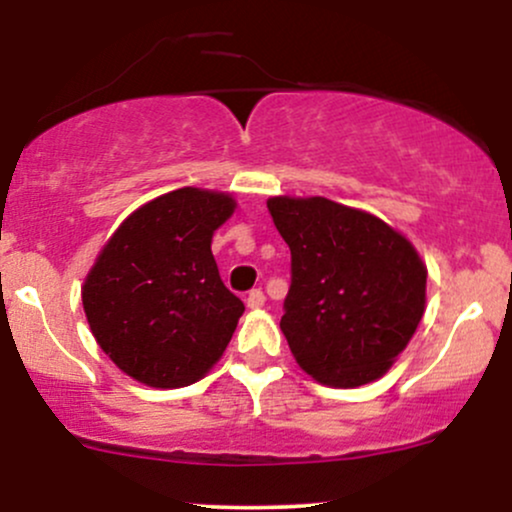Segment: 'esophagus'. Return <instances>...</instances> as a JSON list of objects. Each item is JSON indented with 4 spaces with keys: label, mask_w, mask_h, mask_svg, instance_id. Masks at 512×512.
<instances>
[{
    "label": "esophagus",
    "mask_w": 512,
    "mask_h": 512,
    "mask_svg": "<svg viewBox=\"0 0 512 512\" xmlns=\"http://www.w3.org/2000/svg\"><path fill=\"white\" fill-rule=\"evenodd\" d=\"M245 303H248L250 310L262 308V305H264V293H262L260 289H252V291L248 293V298H245Z\"/></svg>",
    "instance_id": "34e87169"
}]
</instances>
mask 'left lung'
<instances>
[{
  "label": "left lung",
  "instance_id": "8db88e82",
  "mask_svg": "<svg viewBox=\"0 0 512 512\" xmlns=\"http://www.w3.org/2000/svg\"><path fill=\"white\" fill-rule=\"evenodd\" d=\"M291 250L281 332L298 366L322 385L378 380L407 349L426 305V267L378 216L325 197H272Z\"/></svg>",
  "mask_w": 512,
  "mask_h": 512
}]
</instances>
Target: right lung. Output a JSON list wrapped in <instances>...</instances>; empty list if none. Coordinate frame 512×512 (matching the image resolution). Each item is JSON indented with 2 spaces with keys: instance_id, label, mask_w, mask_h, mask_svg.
<instances>
[{
  "instance_id": "add662e5",
  "label": "right lung",
  "mask_w": 512,
  "mask_h": 512,
  "mask_svg": "<svg viewBox=\"0 0 512 512\" xmlns=\"http://www.w3.org/2000/svg\"><path fill=\"white\" fill-rule=\"evenodd\" d=\"M231 195L180 187L129 214L88 272L81 301L117 368L149 387L197 383L219 361L245 305L223 286L211 236Z\"/></svg>"
}]
</instances>
